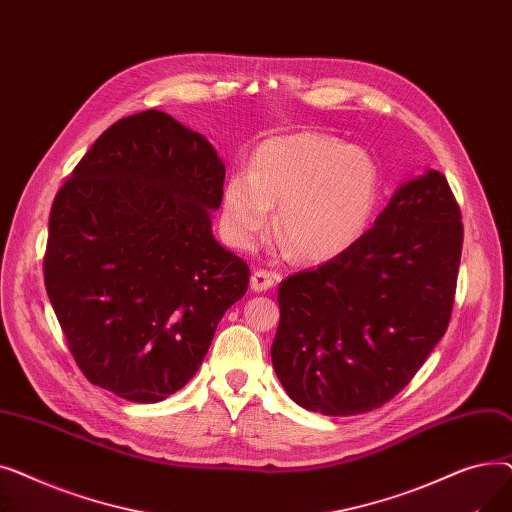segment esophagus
<instances>
[{
    "mask_svg": "<svg viewBox=\"0 0 512 512\" xmlns=\"http://www.w3.org/2000/svg\"><path fill=\"white\" fill-rule=\"evenodd\" d=\"M278 274H274V272H267V270H257L253 276H251V288L255 290V292H265V290H270L276 282H278Z\"/></svg>",
    "mask_w": 512,
    "mask_h": 512,
    "instance_id": "obj_1",
    "label": "esophagus"
}]
</instances>
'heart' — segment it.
<instances>
[{
  "instance_id": "b5f03b06",
  "label": "heart",
  "mask_w": 512,
  "mask_h": 512,
  "mask_svg": "<svg viewBox=\"0 0 512 512\" xmlns=\"http://www.w3.org/2000/svg\"><path fill=\"white\" fill-rule=\"evenodd\" d=\"M380 201L373 157L317 132L265 141L251 170H236L222 188L220 222L238 249L263 236L278 205L276 234L303 261H330L367 230Z\"/></svg>"
}]
</instances>
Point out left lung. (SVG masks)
Masks as SVG:
<instances>
[{
	"label": "left lung",
	"instance_id": "left-lung-1",
	"mask_svg": "<svg viewBox=\"0 0 512 512\" xmlns=\"http://www.w3.org/2000/svg\"><path fill=\"white\" fill-rule=\"evenodd\" d=\"M463 222L444 174L402 184L355 245L280 284L272 363L288 396L321 415L380 409L446 334Z\"/></svg>",
	"mask_w": 512,
	"mask_h": 512
}]
</instances>
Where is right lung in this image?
I'll use <instances>...</instances> for the list:
<instances>
[{
    "mask_svg": "<svg viewBox=\"0 0 512 512\" xmlns=\"http://www.w3.org/2000/svg\"><path fill=\"white\" fill-rule=\"evenodd\" d=\"M226 168L211 143L147 110L107 128L49 213L45 290L85 378L159 402L193 378L249 265L211 234Z\"/></svg>",
    "mask_w": 512,
    "mask_h": 512,
    "instance_id": "obj_1",
    "label": "right lung"
}]
</instances>
